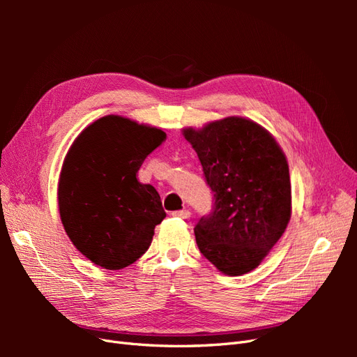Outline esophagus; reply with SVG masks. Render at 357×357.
<instances>
[{
    "label": "esophagus",
    "instance_id": "1",
    "mask_svg": "<svg viewBox=\"0 0 357 357\" xmlns=\"http://www.w3.org/2000/svg\"><path fill=\"white\" fill-rule=\"evenodd\" d=\"M174 218H180V219H189L190 218V211L189 210H180V211H172L171 213Z\"/></svg>",
    "mask_w": 357,
    "mask_h": 357
}]
</instances>
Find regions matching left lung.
<instances>
[{
	"instance_id": "8db88e82",
	"label": "left lung",
	"mask_w": 357,
	"mask_h": 357,
	"mask_svg": "<svg viewBox=\"0 0 357 357\" xmlns=\"http://www.w3.org/2000/svg\"><path fill=\"white\" fill-rule=\"evenodd\" d=\"M207 185L213 211L195 226L199 252L226 275L253 271L282 238L291 213L289 165L265 128L231 116L185 128Z\"/></svg>"
}]
</instances>
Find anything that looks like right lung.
<instances>
[{
	"label": "right lung",
	"instance_id": "right-lung-1",
	"mask_svg": "<svg viewBox=\"0 0 357 357\" xmlns=\"http://www.w3.org/2000/svg\"><path fill=\"white\" fill-rule=\"evenodd\" d=\"M165 137L162 129L110 114L74 139L59 176V214L75 248L95 265L134 264L165 219L156 189L137 178Z\"/></svg>",
	"mask_w": 357,
	"mask_h": 357
}]
</instances>
